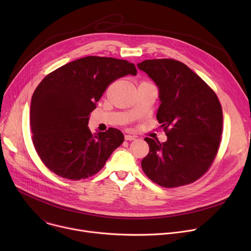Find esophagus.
Returning <instances> with one entry per match:
<instances>
[{
    "label": "esophagus",
    "mask_w": 251,
    "mask_h": 251,
    "mask_svg": "<svg viewBox=\"0 0 251 251\" xmlns=\"http://www.w3.org/2000/svg\"><path fill=\"white\" fill-rule=\"evenodd\" d=\"M124 138H125V140H126V141H133V140H135V139H136V137H135V136L128 135V134H126V135L124 136Z\"/></svg>",
    "instance_id": "34e87169"
}]
</instances>
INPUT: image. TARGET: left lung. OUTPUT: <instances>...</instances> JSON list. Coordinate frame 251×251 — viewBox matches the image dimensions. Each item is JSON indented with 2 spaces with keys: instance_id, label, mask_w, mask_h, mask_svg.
Wrapping results in <instances>:
<instances>
[{
  "instance_id": "8db88e82",
  "label": "left lung",
  "mask_w": 251,
  "mask_h": 251,
  "mask_svg": "<svg viewBox=\"0 0 251 251\" xmlns=\"http://www.w3.org/2000/svg\"><path fill=\"white\" fill-rule=\"evenodd\" d=\"M139 69L159 87L157 119L167 135L161 143L146 137L149 154L141 166L151 181L164 188L196 182L217 157L223 133V109L214 92L185 63L147 59Z\"/></svg>"
}]
</instances>
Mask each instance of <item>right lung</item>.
<instances>
[{"label":"right lung","instance_id":"add662e5","mask_svg":"<svg viewBox=\"0 0 251 251\" xmlns=\"http://www.w3.org/2000/svg\"><path fill=\"white\" fill-rule=\"evenodd\" d=\"M136 75L134 63L85 56L49 74L30 102L31 141L44 165L55 175L79 181L97 174L124 141L116 128L93 135L88 128L96 102L113 81Z\"/></svg>","mask_w":251,"mask_h":251}]
</instances>
